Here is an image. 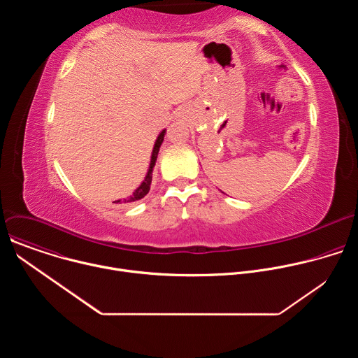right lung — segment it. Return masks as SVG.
I'll use <instances>...</instances> for the list:
<instances>
[{
	"mask_svg": "<svg viewBox=\"0 0 358 358\" xmlns=\"http://www.w3.org/2000/svg\"><path fill=\"white\" fill-rule=\"evenodd\" d=\"M164 134H166V130H163V131L159 134V137H157V140H156V143H155V147H152L151 160H150V167H148V171H147V174H145V177H144L143 182L140 184V187H138V188H137V189H136V191H134L129 198L115 201L116 203L134 202V201H138V199H141L143 196H145V195L148 194V191H150V185H151V178H152V169H155V166H156L157 156H159V150H160V145H162V143H163V140H164Z\"/></svg>",
	"mask_w": 358,
	"mask_h": 358,
	"instance_id": "obj_1",
	"label": "right lung"
}]
</instances>
